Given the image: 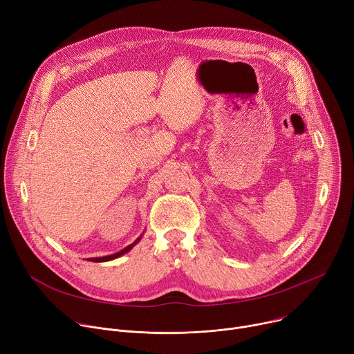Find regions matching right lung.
Segmentation results:
<instances>
[{"label": "right lung", "instance_id": "add662e5", "mask_svg": "<svg viewBox=\"0 0 354 354\" xmlns=\"http://www.w3.org/2000/svg\"><path fill=\"white\" fill-rule=\"evenodd\" d=\"M141 240V237L140 239H137L133 244H130L128 247H125V248H122L121 251H118V252H115V254H111V255H106V257H95V259H90V261H93V263H103V261H110V260H114V259H117V257H120V255H122V254H125L127 251H130L138 241Z\"/></svg>", "mask_w": 354, "mask_h": 354}]
</instances>
